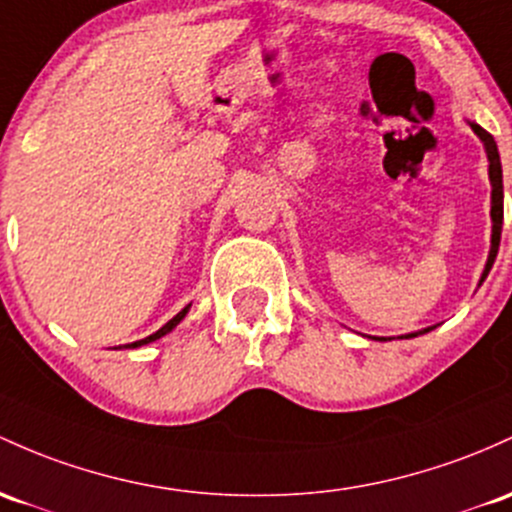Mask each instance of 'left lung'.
I'll return each mask as SVG.
<instances>
[{
    "label": "left lung",
    "mask_w": 512,
    "mask_h": 512,
    "mask_svg": "<svg viewBox=\"0 0 512 512\" xmlns=\"http://www.w3.org/2000/svg\"><path fill=\"white\" fill-rule=\"evenodd\" d=\"M469 126H471V131H474L476 136L481 138V143H484L486 157H488V179H491V221H493V228H491V252H488L484 274H481V282H484V279L488 277V272H491L493 262H496L498 245H501V230H503V170H501V155H498V145H496V140H493L491 133L484 131V128H481L479 123H469ZM430 330L432 328H425V330H420V333L401 335V338H415V335L430 333ZM374 340H386V338H374Z\"/></svg>",
    "instance_id": "8db88e82"
}]
</instances>
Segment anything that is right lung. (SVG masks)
Segmentation results:
<instances>
[{
    "label": "right lung",
    "instance_id": "1",
    "mask_svg": "<svg viewBox=\"0 0 512 512\" xmlns=\"http://www.w3.org/2000/svg\"><path fill=\"white\" fill-rule=\"evenodd\" d=\"M189 308H192V303H187V306L182 308V311L177 313V316H174L172 320H167L165 325H162L160 330H157V333H153V335H148V338H143V340H138V342H131V345H123V347H140V345H148V342H155V340H160L162 335H167V333H172V328H177L179 323H182V318L187 316L189 313Z\"/></svg>",
    "mask_w": 512,
    "mask_h": 512
}]
</instances>
